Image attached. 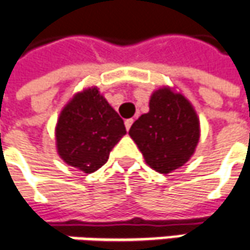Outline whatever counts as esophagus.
Masks as SVG:
<instances>
[{
  "label": "esophagus",
  "instance_id": "1",
  "mask_svg": "<svg viewBox=\"0 0 250 250\" xmlns=\"http://www.w3.org/2000/svg\"><path fill=\"white\" fill-rule=\"evenodd\" d=\"M132 123H134V120L132 119H125V130L128 131L131 128V125H132Z\"/></svg>",
  "mask_w": 250,
  "mask_h": 250
}]
</instances>
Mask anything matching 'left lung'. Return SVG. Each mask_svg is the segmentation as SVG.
Returning a JSON list of instances; mask_svg holds the SVG:
<instances>
[{
  "label": "left lung",
  "mask_w": 250,
  "mask_h": 250,
  "mask_svg": "<svg viewBox=\"0 0 250 250\" xmlns=\"http://www.w3.org/2000/svg\"><path fill=\"white\" fill-rule=\"evenodd\" d=\"M149 108L134 122L128 134L150 167L160 173L173 172L191 158L198 146V115L184 96L167 86L151 95Z\"/></svg>",
  "instance_id": "8db88e82"
}]
</instances>
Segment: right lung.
Here are the masks:
<instances>
[{
	"label": "right lung",
	"mask_w": 250,
	"mask_h": 250,
	"mask_svg": "<svg viewBox=\"0 0 250 250\" xmlns=\"http://www.w3.org/2000/svg\"><path fill=\"white\" fill-rule=\"evenodd\" d=\"M125 134L123 119L93 86L73 96L62 109L55 127L57 150L67 165L93 173Z\"/></svg>",
	"instance_id": "add662e5"
}]
</instances>
